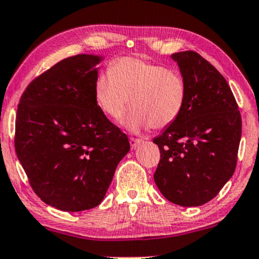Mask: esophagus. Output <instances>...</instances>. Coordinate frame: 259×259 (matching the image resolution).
I'll return each instance as SVG.
<instances>
[{
  "label": "esophagus",
  "mask_w": 259,
  "mask_h": 259,
  "mask_svg": "<svg viewBox=\"0 0 259 259\" xmlns=\"http://www.w3.org/2000/svg\"><path fill=\"white\" fill-rule=\"evenodd\" d=\"M142 143V139H139V138H130V144H131V148H137L138 147L139 144H141Z\"/></svg>",
  "instance_id": "esophagus-1"
}]
</instances>
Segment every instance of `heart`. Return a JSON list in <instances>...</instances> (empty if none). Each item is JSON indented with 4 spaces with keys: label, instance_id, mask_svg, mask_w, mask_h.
<instances>
[{
    "label": "heart",
    "instance_id": "heart-1",
    "mask_svg": "<svg viewBox=\"0 0 259 259\" xmlns=\"http://www.w3.org/2000/svg\"><path fill=\"white\" fill-rule=\"evenodd\" d=\"M94 97L102 111L111 118L121 117L130 103L132 110L123 120L130 130L149 126L162 130L183 111L187 84L178 71L141 58L123 57L111 62L109 71L98 75Z\"/></svg>",
    "mask_w": 259,
    "mask_h": 259
}]
</instances>
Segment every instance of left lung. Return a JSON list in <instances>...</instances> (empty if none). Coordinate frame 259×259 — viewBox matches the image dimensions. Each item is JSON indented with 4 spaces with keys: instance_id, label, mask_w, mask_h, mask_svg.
<instances>
[{
    "instance_id": "8db88e82",
    "label": "left lung",
    "mask_w": 259,
    "mask_h": 259,
    "mask_svg": "<svg viewBox=\"0 0 259 259\" xmlns=\"http://www.w3.org/2000/svg\"><path fill=\"white\" fill-rule=\"evenodd\" d=\"M187 99L182 114L154 139L160 161L154 181L176 205L201 206L232 178L241 139V115L223 75L194 51L172 56Z\"/></svg>"
}]
</instances>
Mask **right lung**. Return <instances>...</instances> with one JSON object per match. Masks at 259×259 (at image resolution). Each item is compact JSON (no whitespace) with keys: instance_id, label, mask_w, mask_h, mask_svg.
<instances>
[{"instance_id":"1","label":"right lung","mask_w":259,"mask_h":259,"mask_svg":"<svg viewBox=\"0 0 259 259\" xmlns=\"http://www.w3.org/2000/svg\"><path fill=\"white\" fill-rule=\"evenodd\" d=\"M99 60H60L27 84L18 104L15 153L36 195L62 211L98 206L130 150L127 136L96 102Z\"/></svg>"}]
</instances>
